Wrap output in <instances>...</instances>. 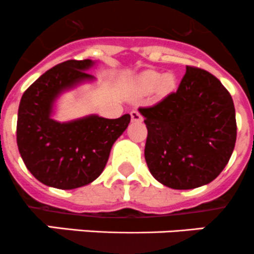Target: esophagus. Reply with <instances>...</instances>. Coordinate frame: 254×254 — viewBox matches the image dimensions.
Listing matches in <instances>:
<instances>
[{"label":"esophagus","mask_w":254,"mask_h":254,"mask_svg":"<svg viewBox=\"0 0 254 254\" xmlns=\"http://www.w3.org/2000/svg\"><path fill=\"white\" fill-rule=\"evenodd\" d=\"M130 117H132V121H134V122H142L143 121L142 115H140L137 110H133V111H130Z\"/></svg>","instance_id":"obj_1"}]
</instances>
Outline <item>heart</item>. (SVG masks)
Returning a JSON list of instances; mask_svg holds the SVG:
<instances>
[{
	"instance_id": "heart-1",
	"label": "heart",
	"mask_w": 254,
	"mask_h": 254,
	"mask_svg": "<svg viewBox=\"0 0 254 254\" xmlns=\"http://www.w3.org/2000/svg\"><path fill=\"white\" fill-rule=\"evenodd\" d=\"M174 77L157 71H147L140 77V89L144 92H152L155 89L160 92H169L174 89Z\"/></svg>"
}]
</instances>
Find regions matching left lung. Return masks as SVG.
I'll return each mask as SVG.
<instances>
[{
	"mask_svg": "<svg viewBox=\"0 0 254 254\" xmlns=\"http://www.w3.org/2000/svg\"><path fill=\"white\" fill-rule=\"evenodd\" d=\"M148 135L149 172L172 189H195L218 177L237 137L232 97L206 70L187 66L178 87L150 107H139Z\"/></svg>",
	"mask_w": 254,
	"mask_h": 254,
	"instance_id": "1",
	"label": "left lung"
}]
</instances>
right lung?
Wrapping results in <instances>:
<instances>
[{
    "label": "right lung",
    "instance_id": "right-lung-1",
    "mask_svg": "<svg viewBox=\"0 0 254 254\" xmlns=\"http://www.w3.org/2000/svg\"><path fill=\"white\" fill-rule=\"evenodd\" d=\"M90 59L66 60L45 71L24 91L17 120V145L27 169L48 187L70 190L94 182L130 121L128 114L109 120L91 115L75 121L52 119L60 94L94 76Z\"/></svg>",
    "mask_w": 254,
    "mask_h": 254
}]
</instances>
